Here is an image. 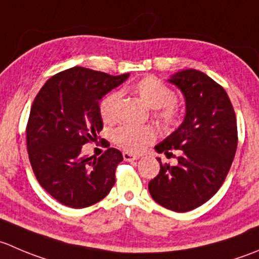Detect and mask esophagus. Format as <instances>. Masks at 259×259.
<instances>
[{"instance_id":"esophagus-1","label":"esophagus","mask_w":259,"mask_h":259,"mask_svg":"<svg viewBox=\"0 0 259 259\" xmlns=\"http://www.w3.org/2000/svg\"><path fill=\"white\" fill-rule=\"evenodd\" d=\"M122 157H124V160H126V162H133V160L139 159L140 155H138V154H132V153L124 152V153H122Z\"/></svg>"}]
</instances>
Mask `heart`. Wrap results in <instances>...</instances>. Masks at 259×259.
Wrapping results in <instances>:
<instances>
[{"mask_svg":"<svg viewBox=\"0 0 259 259\" xmlns=\"http://www.w3.org/2000/svg\"><path fill=\"white\" fill-rule=\"evenodd\" d=\"M134 91L150 109H157V119L164 127H172L178 121L176 107L177 95L169 86L157 77H145L134 84ZM120 92L112 91L100 101L99 110L105 122H112L116 117V106ZM114 142L127 152H140L155 138V132L148 125H122L112 134Z\"/></svg>","mask_w":259,"mask_h":259,"instance_id":"heart-1","label":"heart"}]
</instances>
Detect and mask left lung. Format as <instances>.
<instances>
[{
    "label": "left lung",
    "instance_id": "obj_1",
    "mask_svg": "<svg viewBox=\"0 0 259 259\" xmlns=\"http://www.w3.org/2000/svg\"><path fill=\"white\" fill-rule=\"evenodd\" d=\"M168 82L181 90L186 115L177 130L155 145L169 157L182 150L178 164L160 163L148 185L150 196L165 209L186 212L211 199L222 187L238 145L237 119L228 94L219 83L196 69L173 74Z\"/></svg>",
    "mask_w": 259,
    "mask_h": 259
}]
</instances>
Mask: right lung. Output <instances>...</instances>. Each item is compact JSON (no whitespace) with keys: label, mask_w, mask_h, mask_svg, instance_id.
Here are the masks:
<instances>
[{"label":"right lung","mask_w":259,"mask_h":259,"mask_svg":"<svg viewBox=\"0 0 259 259\" xmlns=\"http://www.w3.org/2000/svg\"><path fill=\"white\" fill-rule=\"evenodd\" d=\"M127 77L73 67L48 79L35 97L26 126L30 164L40 186L60 204L91 206L115 185L121 152L109 148L89 158L81 150L104 127L100 100Z\"/></svg>","instance_id":"obj_1"}]
</instances>
